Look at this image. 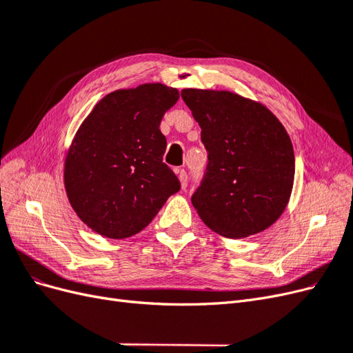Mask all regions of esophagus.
<instances>
[{
    "instance_id": "34e87169",
    "label": "esophagus",
    "mask_w": 353,
    "mask_h": 353,
    "mask_svg": "<svg viewBox=\"0 0 353 353\" xmlns=\"http://www.w3.org/2000/svg\"><path fill=\"white\" fill-rule=\"evenodd\" d=\"M176 172H178V178H179V181H181V187L187 188V184H188V175H187V172H185L184 169H181V170L178 169Z\"/></svg>"
}]
</instances>
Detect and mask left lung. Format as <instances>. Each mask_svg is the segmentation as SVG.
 <instances>
[{
  "instance_id": "left-lung-1",
  "label": "left lung",
  "mask_w": 353,
  "mask_h": 353,
  "mask_svg": "<svg viewBox=\"0 0 353 353\" xmlns=\"http://www.w3.org/2000/svg\"><path fill=\"white\" fill-rule=\"evenodd\" d=\"M181 97L201 128L208 166L191 196L203 222L228 239L261 232L290 199V137L265 105L230 91L187 88Z\"/></svg>"
}]
</instances>
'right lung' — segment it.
<instances>
[{"label": "right lung", "mask_w": 353, "mask_h": 353, "mask_svg": "<svg viewBox=\"0 0 353 353\" xmlns=\"http://www.w3.org/2000/svg\"><path fill=\"white\" fill-rule=\"evenodd\" d=\"M179 92L144 83L110 92L81 125L65 163L69 201L87 225L109 239L144 230L179 179L163 162L166 138L159 126Z\"/></svg>", "instance_id": "obj_1"}]
</instances>
